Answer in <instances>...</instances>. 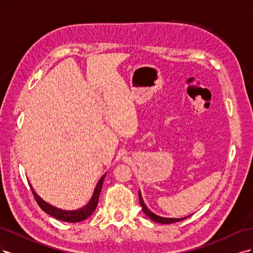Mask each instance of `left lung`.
<instances>
[{
  "mask_svg": "<svg viewBox=\"0 0 253 253\" xmlns=\"http://www.w3.org/2000/svg\"><path fill=\"white\" fill-rule=\"evenodd\" d=\"M139 203H140V206L142 208V211L143 213L145 214V215L149 216L153 221H156V223H159V224H173V223H176V221H180V220H183L187 217H181V218H173V217H163V216H159L157 215V214L153 213L147 206H145L143 200H142V196H141V193H140V190H139Z\"/></svg>",
  "mask_w": 253,
  "mask_h": 253,
  "instance_id": "1",
  "label": "left lung"
}]
</instances>
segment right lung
<instances>
[{
    "label": "right lung",
    "instance_id": "obj_1",
    "mask_svg": "<svg viewBox=\"0 0 253 253\" xmlns=\"http://www.w3.org/2000/svg\"><path fill=\"white\" fill-rule=\"evenodd\" d=\"M105 175H106V173L104 175H102L101 178L99 179L98 183L95 187L93 196L90 197L89 202L85 206H83L82 208L76 209V210H63V209L57 208V207L46 203L43 200V198H41L39 195H38L35 192V190H34L33 186L30 185V183H29V186H30V189H32V191H33V194L36 198L38 205L40 206V208L44 212H46L47 214H49L50 216L55 217L59 220L68 221V223H78V221H82L84 219H86L95 211L96 207L98 205L99 195H100V191L102 189V185H103V180H104Z\"/></svg>",
    "mask_w": 253,
    "mask_h": 253
}]
</instances>
